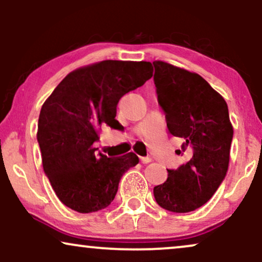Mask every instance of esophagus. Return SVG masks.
I'll return each mask as SVG.
<instances>
[{
	"label": "esophagus",
	"instance_id": "esophagus-1",
	"mask_svg": "<svg viewBox=\"0 0 262 262\" xmlns=\"http://www.w3.org/2000/svg\"><path fill=\"white\" fill-rule=\"evenodd\" d=\"M140 161L143 162V164H149V162L151 161V159H150L149 156H141V158H140Z\"/></svg>",
	"mask_w": 262,
	"mask_h": 262
}]
</instances>
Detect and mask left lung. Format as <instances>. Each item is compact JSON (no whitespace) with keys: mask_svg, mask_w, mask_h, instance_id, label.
I'll use <instances>...</instances> for the list:
<instances>
[{"mask_svg":"<svg viewBox=\"0 0 262 262\" xmlns=\"http://www.w3.org/2000/svg\"><path fill=\"white\" fill-rule=\"evenodd\" d=\"M158 102L167 129L183 140L187 161L167 170V180L154 187L156 203L175 213L200 208L224 181L229 165L233 125L227 102L203 77L164 61L152 62Z\"/></svg>","mask_w":262,"mask_h":262,"instance_id":"8db88e82","label":"left lung"}]
</instances>
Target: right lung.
Returning a JSON list of instances; mask_svg holds the SVG:
<instances>
[{"label":"right lung","instance_id":"add662e5","mask_svg":"<svg viewBox=\"0 0 262 262\" xmlns=\"http://www.w3.org/2000/svg\"><path fill=\"white\" fill-rule=\"evenodd\" d=\"M151 76L149 61L104 60L69 74L44 102L37 133L43 169L66 207L79 213L104 209L125 171L139 162L134 152L96 154L93 143L101 125L119 127V100Z\"/></svg>","mask_w":262,"mask_h":262}]
</instances>
